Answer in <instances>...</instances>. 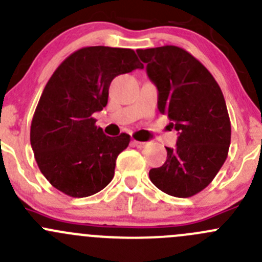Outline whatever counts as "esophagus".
<instances>
[{"label":"esophagus","instance_id":"34e87169","mask_svg":"<svg viewBox=\"0 0 262 262\" xmlns=\"http://www.w3.org/2000/svg\"><path fill=\"white\" fill-rule=\"evenodd\" d=\"M133 144L134 146L138 147V148H144V147H146L148 143H147V142H139V141H136V139H134Z\"/></svg>","mask_w":262,"mask_h":262}]
</instances>
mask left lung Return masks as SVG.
<instances>
[{
    "label": "left lung",
    "instance_id": "1",
    "mask_svg": "<svg viewBox=\"0 0 262 262\" xmlns=\"http://www.w3.org/2000/svg\"><path fill=\"white\" fill-rule=\"evenodd\" d=\"M137 53L159 91V111L179 132L177 147H166V161L149 170V179L166 194L192 197L212 182L228 157L232 126L224 96L211 73L183 48Z\"/></svg>",
    "mask_w": 262,
    "mask_h": 262
}]
</instances>
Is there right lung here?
I'll use <instances>...</instances> for the list:
<instances>
[{"instance_id":"right-lung-1","label":"right lung","mask_w":262,"mask_h":262,"mask_svg":"<svg viewBox=\"0 0 262 262\" xmlns=\"http://www.w3.org/2000/svg\"><path fill=\"white\" fill-rule=\"evenodd\" d=\"M136 69L143 63L130 48L92 46L68 56L50 78L33 115L30 144L56 189L82 199L113 180L116 157L130 136H106L93 114L107 105L114 78Z\"/></svg>"}]
</instances>
